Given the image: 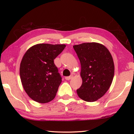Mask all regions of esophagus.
<instances>
[{"mask_svg": "<svg viewBox=\"0 0 134 134\" xmlns=\"http://www.w3.org/2000/svg\"><path fill=\"white\" fill-rule=\"evenodd\" d=\"M72 77H73V76H72V75H71L70 76L66 77H65V79H66V80H69L71 79H72Z\"/></svg>", "mask_w": 134, "mask_h": 134, "instance_id": "obj_1", "label": "esophagus"}]
</instances>
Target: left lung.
<instances>
[{
	"mask_svg": "<svg viewBox=\"0 0 134 134\" xmlns=\"http://www.w3.org/2000/svg\"><path fill=\"white\" fill-rule=\"evenodd\" d=\"M73 48L81 65L82 84L77 93L85 101H96L105 94L112 82L115 66L111 55L98 43H84Z\"/></svg>",
	"mask_w": 134,
	"mask_h": 134,
	"instance_id": "1",
	"label": "left lung"
}]
</instances>
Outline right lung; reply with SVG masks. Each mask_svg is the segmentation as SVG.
<instances>
[{"label": "right lung", "instance_id": "obj_1", "mask_svg": "<svg viewBox=\"0 0 134 134\" xmlns=\"http://www.w3.org/2000/svg\"><path fill=\"white\" fill-rule=\"evenodd\" d=\"M65 47V44H38L23 56L19 69L22 85L35 101L47 103L55 97L62 77L54 60Z\"/></svg>", "mask_w": 134, "mask_h": 134}]
</instances>
